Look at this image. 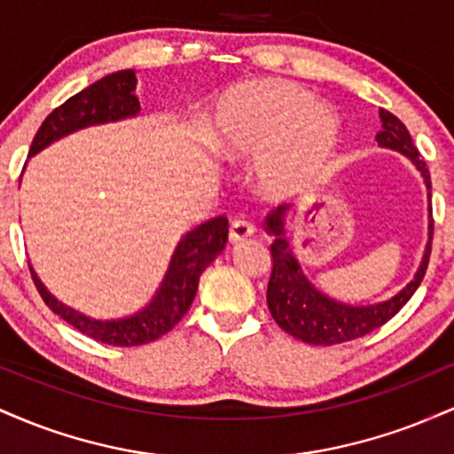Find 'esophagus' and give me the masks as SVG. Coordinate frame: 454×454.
<instances>
[{"label":"esophagus","instance_id":"1","mask_svg":"<svg viewBox=\"0 0 454 454\" xmlns=\"http://www.w3.org/2000/svg\"><path fill=\"white\" fill-rule=\"evenodd\" d=\"M254 234V223L247 222V220H241V217H237V220L231 222V231H228V239H231L232 243H241L243 239L252 237Z\"/></svg>","mask_w":454,"mask_h":454}]
</instances>
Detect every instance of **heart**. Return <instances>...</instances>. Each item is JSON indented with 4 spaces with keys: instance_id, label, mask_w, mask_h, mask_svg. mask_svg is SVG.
<instances>
[{
    "instance_id": "heart-1",
    "label": "heart",
    "mask_w": 454,
    "mask_h": 454,
    "mask_svg": "<svg viewBox=\"0 0 454 454\" xmlns=\"http://www.w3.org/2000/svg\"><path fill=\"white\" fill-rule=\"evenodd\" d=\"M301 87L279 81L241 85L228 93L220 113V149L228 158L264 153L262 179L288 190L316 176L331 161L340 126Z\"/></svg>"
}]
</instances>
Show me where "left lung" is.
Segmentation results:
<instances>
[{
    "mask_svg": "<svg viewBox=\"0 0 454 454\" xmlns=\"http://www.w3.org/2000/svg\"><path fill=\"white\" fill-rule=\"evenodd\" d=\"M382 119V129L376 134V140L382 147L397 149L414 161L416 168L425 176V184L431 190L429 168L425 160H420L419 149L411 140L408 128L395 117L393 113L380 111ZM431 198V194H429ZM284 207L273 211L267 217V231L273 234L275 241L270 243V258H273V270L269 278L267 303L270 316L284 328L286 333L296 337V340L311 343V346H335V343L352 341L358 337L369 335L376 328L384 326L397 311L411 299L416 288L423 281L427 267H429L431 241L427 243L423 264H420L416 278L405 286L397 296L387 301V303L369 305V307H350L331 301L328 296L317 293L314 286L301 273L299 262L290 254L288 241L284 232ZM429 239H434V217H431Z\"/></svg>",
    "mask_w": 454,
    "mask_h": 454,
    "instance_id": "obj_1",
    "label": "left lung"
}]
</instances>
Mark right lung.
<instances>
[{
  "instance_id": "1",
  "label": "right lung",
  "mask_w": 454,
  "mask_h": 454,
  "mask_svg": "<svg viewBox=\"0 0 454 454\" xmlns=\"http://www.w3.org/2000/svg\"><path fill=\"white\" fill-rule=\"evenodd\" d=\"M134 87H137L134 70H121L100 78L87 90L67 98L38 128L34 140H31L29 155L38 153L46 145L74 132V129L137 114L140 111V104L138 98L134 96ZM226 241V217H213V220L187 232L184 241L176 245L175 256L170 260V269L158 296L151 301L149 307H145L137 316L126 317V320L100 322L76 314L74 309H67V307L57 303V299L46 293L43 281L35 278L31 267L29 273L44 303L76 331L85 333L87 337L96 341L108 343V346H143V343L155 341L158 337L166 335L185 316L196 296L200 273L217 258Z\"/></svg>"
}]
</instances>
